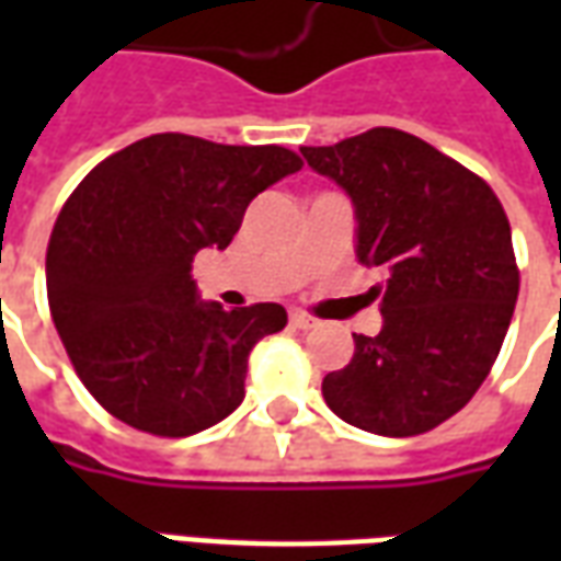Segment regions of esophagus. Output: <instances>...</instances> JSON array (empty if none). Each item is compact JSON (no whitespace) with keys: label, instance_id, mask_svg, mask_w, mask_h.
I'll return each mask as SVG.
<instances>
[{"label":"esophagus","instance_id":"esophagus-1","mask_svg":"<svg viewBox=\"0 0 561 561\" xmlns=\"http://www.w3.org/2000/svg\"><path fill=\"white\" fill-rule=\"evenodd\" d=\"M288 318H291V324L297 330H312L318 324L316 318L309 316V312H300V309H291V316H288Z\"/></svg>","mask_w":561,"mask_h":561}]
</instances>
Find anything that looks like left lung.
Returning <instances> with one entry per match:
<instances>
[{"mask_svg": "<svg viewBox=\"0 0 561 561\" xmlns=\"http://www.w3.org/2000/svg\"><path fill=\"white\" fill-rule=\"evenodd\" d=\"M300 152L352 197L357 261L388 270L369 291L381 333H354L321 393L366 433H430L474 397L505 342L519 294L505 209L478 173L400 128Z\"/></svg>", "mask_w": 561, "mask_h": 561, "instance_id": "1", "label": "left lung"}]
</instances>
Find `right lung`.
Instances as JSON below:
<instances>
[{
    "mask_svg": "<svg viewBox=\"0 0 561 561\" xmlns=\"http://www.w3.org/2000/svg\"><path fill=\"white\" fill-rule=\"evenodd\" d=\"M300 168L276 144L168 131L114 152L71 192L47 245V300L75 373L114 417L183 438L243 402L249 352L288 316L201 300L192 261L231 243L252 197Z\"/></svg>",
    "mask_w": 561,
    "mask_h": 561,
    "instance_id": "1",
    "label": "right lung"
}]
</instances>
